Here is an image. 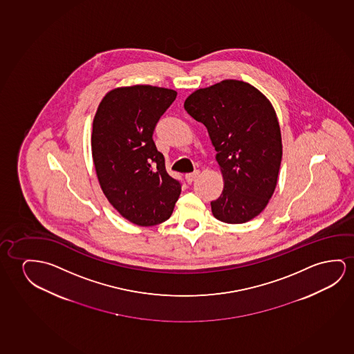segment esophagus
I'll return each instance as SVG.
<instances>
[{"label": "esophagus", "mask_w": 354, "mask_h": 354, "mask_svg": "<svg viewBox=\"0 0 354 354\" xmlns=\"http://www.w3.org/2000/svg\"><path fill=\"white\" fill-rule=\"evenodd\" d=\"M198 175H200V171H198V170H196V171H194V173L185 175V179H186V181H187L189 184H191L192 181H195L196 178H197Z\"/></svg>", "instance_id": "1"}]
</instances>
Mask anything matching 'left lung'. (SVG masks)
<instances>
[{
	"label": "left lung",
	"instance_id": "1",
	"mask_svg": "<svg viewBox=\"0 0 354 354\" xmlns=\"http://www.w3.org/2000/svg\"><path fill=\"white\" fill-rule=\"evenodd\" d=\"M186 112L205 124L224 181L212 213L227 224L259 216L272 198L282 158L277 112L257 87L227 79L197 88L185 100Z\"/></svg>",
	"mask_w": 354,
	"mask_h": 354
}]
</instances>
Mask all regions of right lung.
I'll list each match as a JSON object with an SVG mask.
<instances>
[{
  "label": "right lung",
  "instance_id": "add662e5",
  "mask_svg": "<svg viewBox=\"0 0 354 354\" xmlns=\"http://www.w3.org/2000/svg\"><path fill=\"white\" fill-rule=\"evenodd\" d=\"M176 95L151 85L115 87L93 117L91 151L100 186L119 214L138 226L169 219L181 192L152 138Z\"/></svg>",
  "mask_w": 354,
  "mask_h": 354
}]
</instances>
